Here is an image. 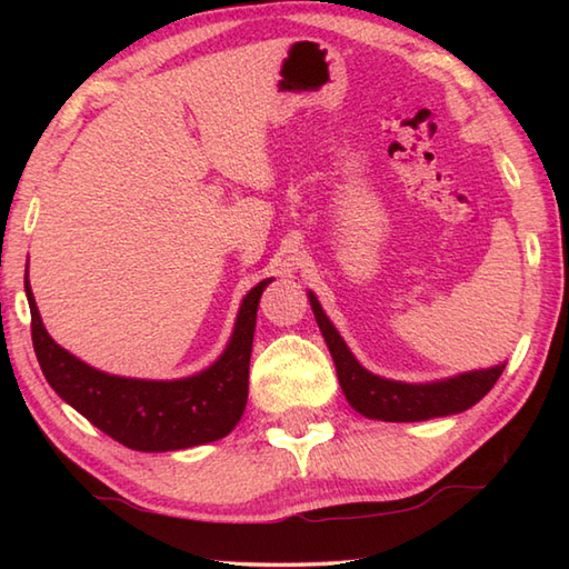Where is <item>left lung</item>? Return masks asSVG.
Segmentation results:
<instances>
[{
	"instance_id": "1",
	"label": "left lung",
	"mask_w": 569,
	"mask_h": 569,
	"mask_svg": "<svg viewBox=\"0 0 569 569\" xmlns=\"http://www.w3.org/2000/svg\"><path fill=\"white\" fill-rule=\"evenodd\" d=\"M310 306L312 312H316L325 342H328L332 352L337 379H340L349 406L367 418L410 422L462 413V410L471 408L479 398H485L491 391V386L499 381L506 367L499 365L485 371H469L462 373V377L445 379L438 383H401L373 377L365 367H359V361L349 352L342 337L337 335L332 322L322 312L318 298L312 293Z\"/></svg>"
}]
</instances>
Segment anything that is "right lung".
I'll return each mask as SVG.
<instances>
[{"instance_id":"right-lung-1","label":"right lung","mask_w":569,"mask_h":569,"mask_svg":"<svg viewBox=\"0 0 569 569\" xmlns=\"http://www.w3.org/2000/svg\"><path fill=\"white\" fill-rule=\"evenodd\" d=\"M269 283L271 278H266L251 288L239 308L229 347L210 369L180 381H141L110 377L58 347L43 328L29 276L23 278L33 352L46 381L92 426L139 452L183 450L232 432L247 406L257 308Z\"/></svg>"}]
</instances>
